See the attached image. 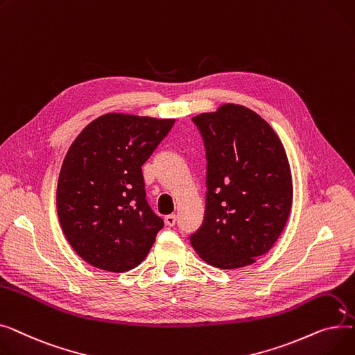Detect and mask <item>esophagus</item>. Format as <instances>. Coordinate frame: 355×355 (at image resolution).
<instances>
[{"label": "esophagus", "instance_id": "1", "mask_svg": "<svg viewBox=\"0 0 355 355\" xmlns=\"http://www.w3.org/2000/svg\"><path fill=\"white\" fill-rule=\"evenodd\" d=\"M175 221H177V216H175V214H168V216H165L166 226H174Z\"/></svg>", "mask_w": 355, "mask_h": 355}]
</instances>
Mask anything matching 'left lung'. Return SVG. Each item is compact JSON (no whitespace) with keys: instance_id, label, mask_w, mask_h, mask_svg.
I'll use <instances>...</instances> for the list:
<instances>
[{"instance_id":"left-lung-1","label":"left lung","mask_w":355,"mask_h":355,"mask_svg":"<svg viewBox=\"0 0 355 355\" xmlns=\"http://www.w3.org/2000/svg\"><path fill=\"white\" fill-rule=\"evenodd\" d=\"M193 121L206 145L207 201L191 246L211 266H249L272 249L291 213L286 151L272 126L246 106L225 103Z\"/></svg>"}]
</instances>
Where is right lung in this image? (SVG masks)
<instances>
[{
  "mask_svg": "<svg viewBox=\"0 0 355 355\" xmlns=\"http://www.w3.org/2000/svg\"><path fill=\"white\" fill-rule=\"evenodd\" d=\"M174 122L110 112L70 145L55 202L67 241L89 265L122 273L151 250L164 221L145 200L141 166Z\"/></svg>",
  "mask_w": 355,
  "mask_h": 355,
  "instance_id": "obj_1",
  "label": "right lung"
}]
</instances>
